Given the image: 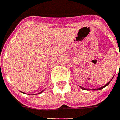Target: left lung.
<instances>
[{"mask_svg":"<svg viewBox=\"0 0 120 120\" xmlns=\"http://www.w3.org/2000/svg\"><path fill=\"white\" fill-rule=\"evenodd\" d=\"M111 81H112V80H111ZM109 83H110V81H109V82H108V83H107L106 85H104V86H103V87H100V88H99V89H93V90H101V89H103V88H104V87H105V86H107V85H108V84H109ZM81 87V88H82L83 90H86V89H85V88H84V87Z\"/></svg>","mask_w":120,"mask_h":120,"instance_id":"obj_1","label":"left lung"}]
</instances>
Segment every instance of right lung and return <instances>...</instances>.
I'll use <instances>...</instances> for the list:
<instances>
[{"mask_svg": "<svg viewBox=\"0 0 120 120\" xmlns=\"http://www.w3.org/2000/svg\"><path fill=\"white\" fill-rule=\"evenodd\" d=\"M39 94H40V93H39Z\"/></svg>", "mask_w": 120, "mask_h": 120, "instance_id": "obj_1", "label": "right lung"}]
</instances>
